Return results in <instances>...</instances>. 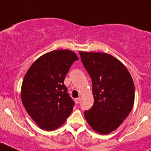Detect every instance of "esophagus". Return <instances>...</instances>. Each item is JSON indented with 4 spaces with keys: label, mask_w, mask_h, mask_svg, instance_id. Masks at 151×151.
<instances>
[{
    "label": "esophagus",
    "mask_w": 151,
    "mask_h": 151,
    "mask_svg": "<svg viewBox=\"0 0 151 151\" xmlns=\"http://www.w3.org/2000/svg\"><path fill=\"white\" fill-rule=\"evenodd\" d=\"M80 97H78V98H76V99H75V102H76V104H79V102H80Z\"/></svg>",
    "instance_id": "esophagus-1"
}]
</instances>
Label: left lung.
Segmentation results:
<instances>
[{
    "label": "left lung",
    "mask_w": 151,
    "mask_h": 151,
    "mask_svg": "<svg viewBox=\"0 0 151 151\" xmlns=\"http://www.w3.org/2000/svg\"><path fill=\"white\" fill-rule=\"evenodd\" d=\"M92 82L94 104L84 115L91 127L106 134L116 129L131 112L134 100L130 73L116 57L107 54L79 52Z\"/></svg>",
    "instance_id": "left-lung-1"
}]
</instances>
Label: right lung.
<instances>
[{"mask_svg":"<svg viewBox=\"0 0 151 151\" xmlns=\"http://www.w3.org/2000/svg\"><path fill=\"white\" fill-rule=\"evenodd\" d=\"M76 60L78 57L73 51L54 50L36 60L24 77L22 104L41 129L54 130L71 114L75 102L63 82Z\"/></svg>","mask_w":151,"mask_h":151,"instance_id":"add662e5","label":"right lung"}]
</instances>
